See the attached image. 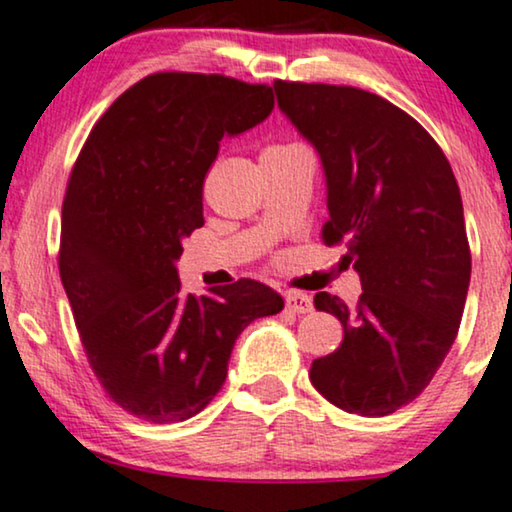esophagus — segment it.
<instances>
[{
    "label": "esophagus",
    "mask_w": 512,
    "mask_h": 512,
    "mask_svg": "<svg viewBox=\"0 0 512 512\" xmlns=\"http://www.w3.org/2000/svg\"><path fill=\"white\" fill-rule=\"evenodd\" d=\"M286 310H289V312H296V314H307V312H312V310H314L312 298L307 296V293H298V291L286 293Z\"/></svg>",
    "instance_id": "obj_1"
}]
</instances>
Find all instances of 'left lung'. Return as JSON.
Segmentation results:
<instances>
[{"instance_id": "8db88e82", "label": "left lung", "mask_w": 512, "mask_h": 512, "mask_svg": "<svg viewBox=\"0 0 512 512\" xmlns=\"http://www.w3.org/2000/svg\"><path fill=\"white\" fill-rule=\"evenodd\" d=\"M275 93L324 167V242L347 240L363 289L354 307L314 296L345 338L310 380L340 410L391 415L426 389L461 324L471 249L457 179L429 132L380 95L289 81Z\"/></svg>"}]
</instances>
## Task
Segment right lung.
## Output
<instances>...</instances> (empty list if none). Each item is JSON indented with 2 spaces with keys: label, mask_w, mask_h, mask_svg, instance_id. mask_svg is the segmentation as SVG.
Listing matches in <instances>:
<instances>
[{
  "label": "right lung",
  "mask_w": 512,
  "mask_h": 512,
  "mask_svg": "<svg viewBox=\"0 0 512 512\" xmlns=\"http://www.w3.org/2000/svg\"><path fill=\"white\" fill-rule=\"evenodd\" d=\"M272 88L163 72L111 104L62 202L60 279L107 394L146 422H184L223 387L237 335L284 298L254 279L181 293V242L205 223L202 184L223 137L263 123Z\"/></svg>",
  "instance_id": "right-lung-1"
}]
</instances>
